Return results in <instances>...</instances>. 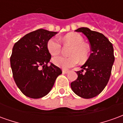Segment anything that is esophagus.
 Returning <instances> with one entry per match:
<instances>
[{
	"label": "esophagus",
	"mask_w": 123,
	"mask_h": 123,
	"mask_svg": "<svg viewBox=\"0 0 123 123\" xmlns=\"http://www.w3.org/2000/svg\"><path fill=\"white\" fill-rule=\"evenodd\" d=\"M68 72H69V70H62V73H64V74H67Z\"/></svg>",
	"instance_id": "obj_1"
}]
</instances>
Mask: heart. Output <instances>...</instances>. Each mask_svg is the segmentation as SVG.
Instances as JSON below:
<instances>
[{
  "instance_id": "obj_1",
  "label": "heart",
  "mask_w": 123,
  "mask_h": 123,
  "mask_svg": "<svg viewBox=\"0 0 123 123\" xmlns=\"http://www.w3.org/2000/svg\"><path fill=\"white\" fill-rule=\"evenodd\" d=\"M62 41L64 45H70L72 48L70 52V57L56 56L53 59V63L57 67L68 69L74 67L80 60L81 62H84L87 60L89 51L87 47L84 44V41L83 37L78 33H71L65 35ZM47 47L51 55H57L61 53L62 51V45L56 38H51L47 41Z\"/></svg>"
}]
</instances>
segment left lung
<instances>
[{"label": "left lung", "mask_w": 123, "mask_h": 123, "mask_svg": "<svg viewBox=\"0 0 123 123\" xmlns=\"http://www.w3.org/2000/svg\"><path fill=\"white\" fill-rule=\"evenodd\" d=\"M75 31L82 32L88 38L92 53L81 67L82 69L76 72L77 79L70 84V86L77 95L90 99L99 95L108 83L115 61L113 47L101 33L88 28H80ZM84 69L86 72L83 74Z\"/></svg>", "instance_id": "1"}]
</instances>
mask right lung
Segmentation results:
<instances>
[{
    "mask_svg": "<svg viewBox=\"0 0 123 123\" xmlns=\"http://www.w3.org/2000/svg\"><path fill=\"white\" fill-rule=\"evenodd\" d=\"M56 33L39 29L24 35L13 47L10 57L13 77L27 97L38 99L47 95L56 78L62 74L61 68L53 63L47 66L51 55L47 43Z\"/></svg>",
    "mask_w": 123,
    "mask_h": 123,
    "instance_id": "add662e5",
    "label": "right lung"
}]
</instances>
